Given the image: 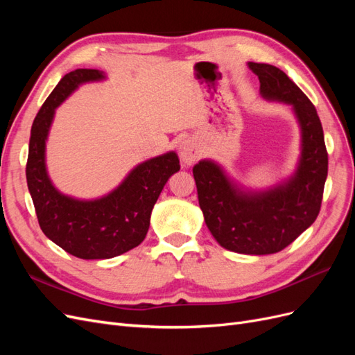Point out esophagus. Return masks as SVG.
Instances as JSON below:
<instances>
[{
  "instance_id": "esophagus-1",
  "label": "esophagus",
  "mask_w": 355,
  "mask_h": 355,
  "mask_svg": "<svg viewBox=\"0 0 355 355\" xmlns=\"http://www.w3.org/2000/svg\"><path fill=\"white\" fill-rule=\"evenodd\" d=\"M179 158L184 167L192 166L200 158V148L192 139H185L184 142L179 145Z\"/></svg>"
}]
</instances>
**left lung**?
<instances>
[{
	"label": "left lung",
	"mask_w": 355,
	"mask_h": 355,
	"mask_svg": "<svg viewBox=\"0 0 355 355\" xmlns=\"http://www.w3.org/2000/svg\"><path fill=\"white\" fill-rule=\"evenodd\" d=\"M268 101L292 105L300 127V157L295 173L265 191H249L211 159L192 168L198 202L211 235L227 250L271 254L283 250L317 219L327 178V151L315 106L277 67L249 62Z\"/></svg>",
	"instance_id": "1"
}]
</instances>
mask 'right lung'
<instances>
[{
	"mask_svg": "<svg viewBox=\"0 0 355 355\" xmlns=\"http://www.w3.org/2000/svg\"><path fill=\"white\" fill-rule=\"evenodd\" d=\"M98 69H75L50 93L31 128L26 163L28 189L46 237L80 259H110L141 244L154 204L171 175L179 171L176 153L136 166L108 196L77 200L59 192L47 175L46 141L58 106L80 84L101 81Z\"/></svg>",
	"mask_w": 355,
	"mask_h": 355,
	"instance_id": "1",
	"label": "right lung"
}]
</instances>
